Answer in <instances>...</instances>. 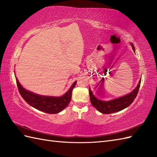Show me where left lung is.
I'll list each match as a JSON object with an SVG mask.
<instances>
[{"instance_id":"obj_1","label":"left lung","mask_w":157,"mask_h":157,"mask_svg":"<svg viewBox=\"0 0 157 157\" xmlns=\"http://www.w3.org/2000/svg\"><path fill=\"white\" fill-rule=\"evenodd\" d=\"M132 45L133 50L135 51V49H134V47L133 46V45ZM140 82L141 79H140L138 86H136V88L133 90L132 92L130 93L128 95H126L119 98H116V99L108 101H101L100 100H98L97 98L93 95L92 91L90 89L89 93L91 103H92L94 108H96L99 112L103 113V114H108L116 112H119L123 110V109L129 106V105L133 102V101L137 96L138 90H139Z\"/></svg>"}]
</instances>
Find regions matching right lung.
<instances>
[{
  "label": "right lung",
  "mask_w": 157,
  "mask_h": 157,
  "mask_svg": "<svg viewBox=\"0 0 157 157\" xmlns=\"http://www.w3.org/2000/svg\"><path fill=\"white\" fill-rule=\"evenodd\" d=\"M16 82L19 92L25 101L32 107L48 114H57L67 106L71 99L72 90L77 83L75 82L73 83L70 90L63 96L61 97H51L40 96L29 92L22 87L17 78Z\"/></svg>",
  "instance_id": "add662e5"
}]
</instances>
